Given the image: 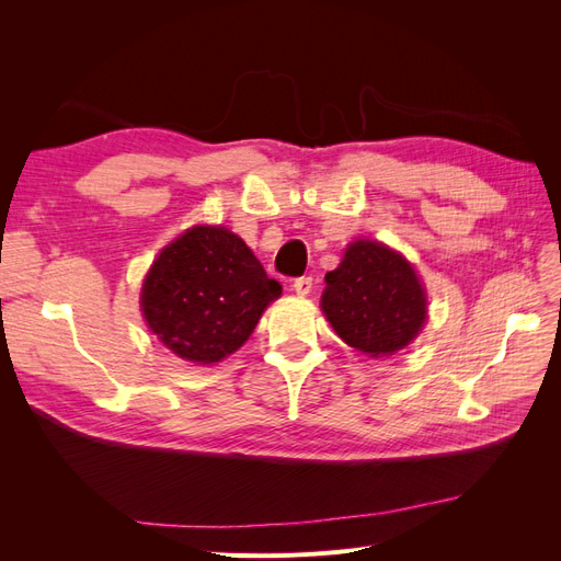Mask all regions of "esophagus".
<instances>
[{
    "label": "esophagus",
    "instance_id": "1",
    "mask_svg": "<svg viewBox=\"0 0 561 561\" xmlns=\"http://www.w3.org/2000/svg\"><path fill=\"white\" fill-rule=\"evenodd\" d=\"M295 293L299 295V297H307L309 293H311V287H313V278L311 276H301V278H297L295 280Z\"/></svg>",
    "mask_w": 561,
    "mask_h": 561
}]
</instances>
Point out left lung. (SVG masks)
<instances>
[{
  "label": "left lung",
  "instance_id": "obj_1",
  "mask_svg": "<svg viewBox=\"0 0 561 561\" xmlns=\"http://www.w3.org/2000/svg\"><path fill=\"white\" fill-rule=\"evenodd\" d=\"M325 283L322 313L348 346L371 358L404 348L428 318L414 266L379 241L351 243Z\"/></svg>",
  "mask_w": 561,
  "mask_h": 561
}]
</instances>
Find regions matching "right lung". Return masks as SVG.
Here are the masks:
<instances>
[{"label":"right lung","instance_id":"1","mask_svg":"<svg viewBox=\"0 0 561 561\" xmlns=\"http://www.w3.org/2000/svg\"><path fill=\"white\" fill-rule=\"evenodd\" d=\"M283 287L233 231L198 225L168 243L142 283L149 330L182 360L219 363L239 351Z\"/></svg>","mask_w":561,"mask_h":561}]
</instances>
